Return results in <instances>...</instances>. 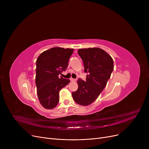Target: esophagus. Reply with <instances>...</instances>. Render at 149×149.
Masks as SVG:
<instances>
[{
  "mask_svg": "<svg viewBox=\"0 0 149 149\" xmlns=\"http://www.w3.org/2000/svg\"><path fill=\"white\" fill-rule=\"evenodd\" d=\"M70 81H72V82H74V81H76V80H75V79H72V78H70Z\"/></svg>",
  "mask_w": 149,
  "mask_h": 149,
  "instance_id": "esophagus-1",
  "label": "esophagus"
}]
</instances>
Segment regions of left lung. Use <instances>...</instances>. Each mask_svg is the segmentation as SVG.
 Wrapping results in <instances>:
<instances>
[{
    "mask_svg": "<svg viewBox=\"0 0 149 149\" xmlns=\"http://www.w3.org/2000/svg\"><path fill=\"white\" fill-rule=\"evenodd\" d=\"M78 54L83 61L84 72L88 74L86 81L78 80L79 88L72 95L77 104L88 106L106 87L113 70V60L110 55L98 48L80 49Z\"/></svg>",
    "mask_w": 149,
    "mask_h": 149,
    "instance_id": "left-lung-1",
    "label": "left lung"
}]
</instances>
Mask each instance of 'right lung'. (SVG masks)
I'll return each mask as SVG.
<instances>
[{
	"mask_svg": "<svg viewBox=\"0 0 149 149\" xmlns=\"http://www.w3.org/2000/svg\"><path fill=\"white\" fill-rule=\"evenodd\" d=\"M74 49L55 47L43 52L36 61V84L42 106L46 109L56 107L59 92L70 82L58 75L67 69Z\"/></svg>",
	"mask_w": 149,
	"mask_h": 149,
	"instance_id": "obj_1",
	"label": "right lung"
}]
</instances>
